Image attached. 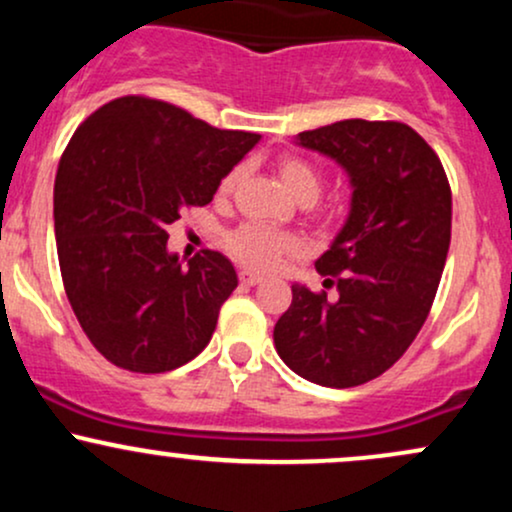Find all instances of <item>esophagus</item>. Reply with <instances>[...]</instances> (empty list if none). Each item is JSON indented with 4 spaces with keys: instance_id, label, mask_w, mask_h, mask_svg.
<instances>
[{
    "instance_id": "1",
    "label": "esophagus",
    "mask_w": 512,
    "mask_h": 512,
    "mask_svg": "<svg viewBox=\"0 0 512 512\" xmlns=\"http://www.w3.org/2000/svg\"><path fill=\"white\" fill-rule=\"evenodd\" d=\"M260 281H262V276H260V274L248 272V269H243V272H240V284H245V286H255V284H260Z\"/></svg>"
}]
</instances>
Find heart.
<instances>
[{
    "label": "heart",
    "instance_id": "heart-1",
    "mask_svg": "<svg viewBox=\"0 0 512 512\" xmlns=\"http://www.w3.org/2000/svg\"><path fill=\"white\" fill-rule=\"evenodd\" d=\"M279 168L281 180H284L286 190L291 192L298 202L310 204L320 197L322 192V173L320 168L313 166L310 161L298 156H284L276 163ZM240 178H243V168L236 166L228 170L226 175L219 180L216 187V195L221 199L231 197L233 190L238 187ZM228 250L236 257L238 262H243L245 267L252 269H274L281 262V257L289 255L298 248V240L291 233L272 231V228L260 226V223H243L238 226L231 236L226 238Z\"/></svg>",
    "mask_w": 512,
    "mask_h": 512
}]
</instances>
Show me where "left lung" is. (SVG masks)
<instances>
[{
  "label": "left lung",
  "mask_w": 512,
  "mask_h": 512,
  "mask_svg": "<svg viewBox=\"0 0 512 512\" xmlns=\"http://www.w3.org/2000/svg\"><path fill=\"white\" fill-rule=\"evenodd\" d=\"M298 142L342 163L354 197L342 233L315 262L337 293L293 284L274 344L310 383L356 387L395 366L431 313L450 248V182L404 122L342 120Z\"/></svg>",
  "instance_id": "left-lung-1"
}]
</instances>
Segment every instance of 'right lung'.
Wrapping results in <instances>:
<instances>
[{
  "label": "right lung",
  "instance_id": "add662e5",
  "mask_svg": "<svg viewBox=\"0 0 512 512\" xmlns=\"http://www.w3.org/2000/svg\"><path fill=\"white\" fill-rule=\"evenodd\" d=\"M257 142L149 96L115 98L76 127L55 178L57 257L81 330L113 366L166 373L209 344L236 269L216 250L182 269L168 226L209 204Z\"/></svg>",
  "mask_w": 512,
  "mask_h": 512
}]
</instances>
